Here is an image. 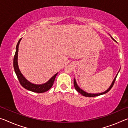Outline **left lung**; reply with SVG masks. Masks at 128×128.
Returning a JSON list of instances; mask_svg holds the SVG:
<instances>
[{
	"label": "left lung",
	"mask_w": 128,
	"mask_h": 128,
	"mask_svg": "<svg viewBox=\"0 0 128 128\" xmlns=\"http://www.w3.org/2000/svg\"><path fill=\"white\" fill-rule=\"evenodd\" d=\"M111 38H112V37H111ZM112 38V40H114V39L113 38ZM119 71H120V70H119ZM119 71L118 72V74H117V75L116 76L115 78H114V81H112V84H111V86H110V88H108L107 90L105 91V92H103L98 93V94H91V93L86 92H85V91H84L83 90H82L81 88H80L78 86L77 84V82H76V80H75V78H74V88H76V90L78 92H80V94H81L82 95H83V96H87V97H88H88H94V96H99V95H100L104 94H106V93L108 92H109V91H110V90L111 89V88H112V86H113V85H114V81H115L116 78V77H117V76H118V72H119Z\"/></svg>",
	"instance_id": "8db88e82"
}]
</instances>
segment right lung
Masks as SVG:
<instances>
[{
	"label": "right lung",
	"mask_w": 128,
	"mask_h": 128,
	"mask_svg": "<svg viewBox=\"0 0 128 128\" xmlns=\"http://www.w3.org/2000/svg\"><path fill=\"white\" fill-rule=\"evenodd\" d=\"M21 38L20 40H18L17 44L16 46V52H15V55L14 56V72L16 73V74L17 76V78H18V81L20 82L21 85L24 88L26 89H27L31 92H44L48 91L50 88H51L52 86L54 81H55V77L56 75L58 74V73L52 77L46 83L43 84H40V85H36V84H32L28 80L25 78V77L23 76L22 73H21L20 69L18 68V62H17V59H18V46L20 44V42L21 40Z\"/></svg>",
	"instance_id": "add662e5"
}]
</instances>
